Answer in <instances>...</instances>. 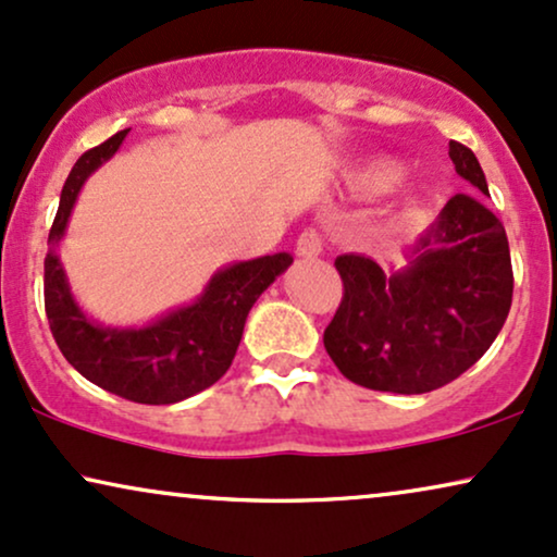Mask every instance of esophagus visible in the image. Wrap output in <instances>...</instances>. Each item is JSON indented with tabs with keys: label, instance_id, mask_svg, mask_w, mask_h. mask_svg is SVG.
Listing matches in <instances>:
<instances>
[{
	"label": "esophagus",
	"instance_id": "1",
	"mask_svg": "<svg viewBox=\"0 0 557 557\" xmlns=\"http://www.w3.org/2000/svg\"><path fill=\"white\" fill-rule=\"evenodd\" d=\"M325 247V239H322L320 232L314 230H305L297 239V256L301 258H318Z\"/></svg>",
	"mask_w": 557,
	"mask_h": 557
}]
</instances>
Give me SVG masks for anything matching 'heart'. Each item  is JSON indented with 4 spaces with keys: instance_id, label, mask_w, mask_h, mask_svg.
Instances as JSON below:
<instances>
[{
    "instance_id": "b5f03b06",
    "label": "heart",
    "mask_w": 557,
    "mask_h": 557,
    "mask_svg": "<svg viewBox=\"0 0 557 557\" xmlns=\"http://www.w3.org/2000/svg\"><path fill=\"white\" fill-rule=\"evenodd\" d=\"M405 175V164L397 160H382L376 162L372 170H369L367 177H363V185L372 194H382V190H389L393 185Z\"/></svg>"
}]
</instances>
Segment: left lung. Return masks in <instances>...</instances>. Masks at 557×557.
I'll return each instance as SVG.
<instances>
[{
  "instance_id": "left-lung-1",
  "label": "left lung",
  "mask_w": 557,
  "mask_h": 557,
  "mask_svg": "<svg viewBox=\"0 0 557 557\" xmlns=\"http://www.w3.org/2000/svg\"><path fill=\"white\" fill-rule=\"evenodd\" d=\"M459 177L488 196L472 149L449 141ZM343 299L322 343L346 380L380 393L421 395L468 372L511 310L513 271L504 224L478 198L451 196L408 265L384 273L372 258H335Z\"/></svg>"
}]
</instances>
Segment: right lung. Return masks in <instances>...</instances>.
<instances>
[{"mask_svg":"<svg viewBox=\"0 0 557 557\" xmlns=\"http://www.w3.org/2000/svg\"><path fill=\"white\" fill-rule=\"evenodd\" d=\"M128 132L132 128L113 134L82 154L61 188L57 219L48 232L51 250L44 263L46 318L64 359L85 380L132 403L170 405L222 380L237 354L247 312L294 258L276 252L226 265L211 276L194 305L177 307L152 325L102 327L89 320L72 297L53 247L64 237L82 185L119 152Z\"/></svg>","mask_w":557,"mask_h":557,"instance_id":"add662e5","label":"right lung"}]
</instances>
